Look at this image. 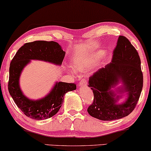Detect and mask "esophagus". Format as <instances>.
<instances>
[{
  "instance_id": "1",
  "label": "esophagus",
  "mask_w": 151,
  "mask_h": 151,
  "mask_svg": "<svg viewBox=\"0 0 151 151\" xmlns=\"http://www.w3.org/2000/svg\"><path fill=\"white\" fill-rule=\"evenodd\" d=\"M87 84V81L85 79H82L79 82V86H86Z\"/></svg>"
}]
</instances>
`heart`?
<instances>
[{
  "mask_svg": "<svg viewBox=\"0 0 151 151\" xmlns=\"http://www.w3.org/2000/svg\"><path fill=\"white\" fill-rule=\"evenodd\" d=\"M105 51L101 50V51L98 52V53H96L94 56H88V57H85V58H77L74 60L73 63V67L75 70L78 71H83L85 69L92 65V63H93L94 62L100 59V58L101 56L104 55Z\"/></svg>",
  "mask_w": 151,
  "mask_h": 151,
  "instance_id": "1",
  "label": "heart"
}]
</instances>
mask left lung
Wrapping results in <instances>:
<instances>
[{"mask_svg":"<svg viewBox=\"0 0 151 151\" xmlns=\"http://www.w3.org/2000/svg\"><path fill=\"white\" fill-rule=\"evenodd\" d=\"M119 81L123 82L128 95V99L122 104H117L119 96L114 98L115 94L111 90ZM143 81L137 50L128 39L119 36L111 63L89 77L88 86L93 90V101L87 109L88 114L103 121L115 120L129 115L139 101Z\"/></svg>","mask_w":151,"mask_h":151,"instance_id":"obj_1","label":"left lung"}]
</instances>
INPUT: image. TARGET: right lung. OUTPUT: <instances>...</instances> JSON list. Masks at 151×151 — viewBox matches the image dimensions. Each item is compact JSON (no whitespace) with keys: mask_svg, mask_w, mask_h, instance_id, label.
Listing matches in <instances>:
<instances>
[{"mask_svg":"<svg viewBox=\"0 0 151 151\" xmlns=\"http://www.w3.org/2000/svg\"><path fill=\"white\" fill-rule=\"evenodd\" d=\"M65 55L61 46L55 41H36L26 43L12 58L9 70L8 91L15 104L28 117L36 120L50 118L59 111L65 94L75 90L74 83L57 82L46 97L32 101L23 95L19 85V78L23 68L30 60H40L61 65Z\"/></svg>","mask_w":151,"mask_h":151,"instance_id":"obj_1","label":"right lung"}]
</instances>
